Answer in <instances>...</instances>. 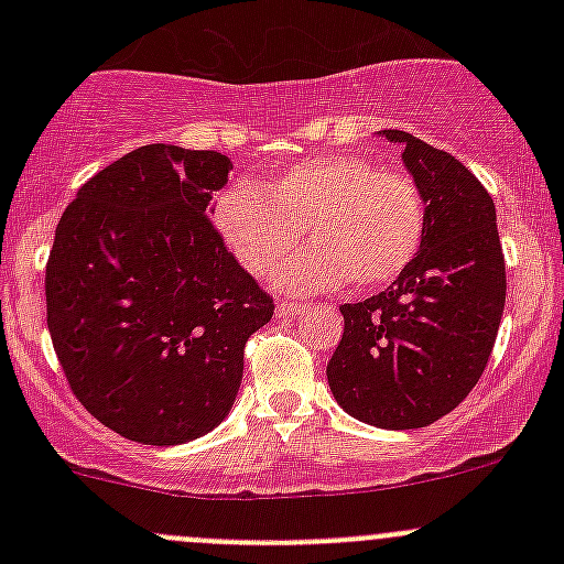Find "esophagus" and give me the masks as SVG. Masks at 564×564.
I'll list each match as a JSON object with an SVG mask.
<instances>
[{"label": "esophagus", "mask_w": 564, "mask_h": 564, "mask_svg": "<svg viewBox=\"0 0 564 564\" xmlns=\"http://www.w3.org/2000/svg\"><path fill=\"white\" fill-rule=\"evenodd\" d=\"M300 311H305V305H297V303H278V308H275V314L278 316H297Z\"/></svg>", "instance_id": "1"}]
</instances>
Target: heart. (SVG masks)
I'll return each instance as SVG.
<instances>
[{
	"instance_id": "heart-1",
	"label": "heart",
	"mask_w": 564,
	"mask_h": 564,
	"mask_svg": "<svg viewBox=\"0 0 564 564\" xmlns=\"http://www.w3.org/2000/svg\"><path fill=\"white\" fill-rule=\"evenodd\" d=\"M215 224L237 261L259 278L294 256L308 229L316 246L278 272L286 292H318L349 278L373 289L414 261L425 207L409 174L335 152L294 163L267 191L235 182L215 202Z\"/></svg>"
}]
</instances>
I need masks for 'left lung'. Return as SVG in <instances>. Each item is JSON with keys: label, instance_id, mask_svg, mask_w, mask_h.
Listing matches in <instances>:
<instances>
[{"label": "left lung", "instance_id": "obj_1", "mask_svg": "<svg viewBox=\"0 0 564 564\" xmlns=\"http://www.w3.org/2000/svg\"><path fill=\"white\" fill-rule=\"evenodd\" d=\"M403 166L425 204L412 264L392 286L340 305L344 335L327 382L344 412L377 429H425L458 406L486 371L505 311L497 209L451 152L403 130Z\"/></svg>", "mask_w": 564, "mask_h": 564}]
</instances>
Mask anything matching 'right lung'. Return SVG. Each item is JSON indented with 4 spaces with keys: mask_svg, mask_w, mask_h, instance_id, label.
I'll return each instance as SVG.
<instances>
[{
    "mask_svg": "<svg viewBox=\"0 0 564 564\" xmlns=\"http://www.w3.org/2000/svg\"><path fill=\"white\" fill-rule=\"evenodd\" d=\"M231 161L147 144L78 187L45 264V322L73 395L141 445L209 434L235 406L272 297L213 226Z\"/></svg>",
    "mask_w": 564,
    "mask_h": 564,
    "instance_id": "obj_1",
    "label": "right lung"
}]
</instances>
